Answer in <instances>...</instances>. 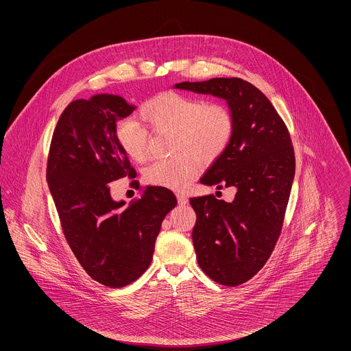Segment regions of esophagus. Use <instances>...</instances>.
<instances>
[{"label":"esophagus","mask_w":351,"mask_h":351,"mask_svg":"<svg viewBox=\"0 0 351 351\" xmlns=\"http://www.w3.org/2000/svg\"><path fill=\"white\" fill-rule=\"evenodd\" d=\"M176 197H178V201H179L180 205H185L188 202V197L183 193H176Z\"/></svg>","instance_id":"esophagus-1"}]
</instances>
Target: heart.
Returning <instances> with one entry per match:
<instances>
[{
	"label": "heart",
	"mask_w": 351,
	"mask_h": 351,
	"mask_svg": "<svg viewBox=\"0 0 351 351\" xmlns=\"http://www.w3.org/2000/svg\"><path fill=\"white\" fill-rule=\"evenodd\" d=\"M145 122L154 129L172 130V147L182 151L166 159H158L145 169L149 184L183 188L201 162L210 163L226 150L234 132L230 109L219 102H206L200 97L166 92L147 101L139 110ZM116 139L121 150L135 162L147 156L149 133L135 117L121 119L116 126Z\"/></svg>",
	"instance_id": "obj_1"
}]
</instances>
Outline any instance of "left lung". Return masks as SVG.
<instances>
[{
    "mask_svg": "<svg viewBox=\"0 0 351 351\" xmlns=\"http://www.w3.org/2000/svg\"><path fill=\"white\" fill-rule=\"evenodd\" d=\"M173 88L212 95L233 113V136L200 179L235 188L232 201L192 197V241L201 269L216 283H246L266 265L282 232L295 178V154L283 119L267 97L238 77L183 82Z\"/></svg>",
    "mask_w": 351,
    "mask_h": 351,
    "instance_id": "obj_1",
    "label": "left lung"
}]
</instances>
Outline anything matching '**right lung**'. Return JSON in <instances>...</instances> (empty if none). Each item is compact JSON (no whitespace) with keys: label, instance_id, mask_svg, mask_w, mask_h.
Instances as JSON below:
<instances>
[{"label":"right lung","instance_id":"add662e5","mask_svg":"<svg viewBox=\"0 0 351 351\" xmlns=\"http://www.w3.org/2000/svg\"><path fill=\"white\" fill-rule=\"evenodd\" d=\"M134 110L109 93L72 101L55 128L47 163L68 245L86 274L109 288L133 283L147 269L162 222L178 204L165 186H147L128 206L112 199L109 183L135 178L116 139L118 119Z\"/></svg>","mask_w":351,"mask_h":351}]
</instances>
